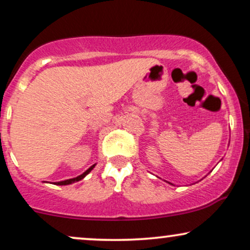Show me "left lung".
<instances>
[{"label":"left lung","instance_id":"obj_1","mask_svg":"<svg viewBox=\"0 0 250 250\" xmlns=\"http://www.w3.org/2000/svg\"><path fill=\"white\" fill-rule=\"evenodd\" d=\"M169 184H171V183H169Z\"/></svg>","mask_w":250,"mask_h":250}]
</instances>
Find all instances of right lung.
Segmentation results:
<instances>
[{"mask_svg":"<svg viewBox=\"0 0 250 250\" xmlns=\"http://www.w3.org/2000/svg\"><path fill=\"white\" fill-rule=\"evenodd\" d=\"M94 167H95V164L94 165H92L91 167H89V169H87L85 172H83V174H80V176H78V177H76V178H71V179H66V180H62V182H57V183H55L56 185H68V184H72V183H76V182H79V180H81V179H83L85 178V177L87 176V174H88L89 172H91V171L94 169Z\"/></svg>","mask_w":250,"mask_h":250,"instance_id":"right-lung-1","label":"right lung"}]
</instances>
